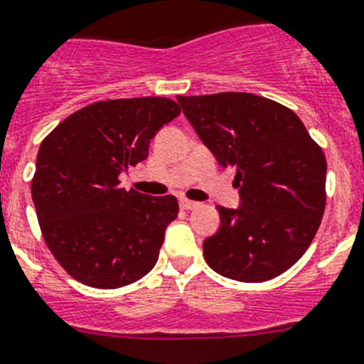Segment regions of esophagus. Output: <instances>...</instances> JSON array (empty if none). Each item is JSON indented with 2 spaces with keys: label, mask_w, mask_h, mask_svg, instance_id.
Wrapping results in <instances>:
<instances>
[{
  "label": "esophagus",
  "mask_w": 364,
  "mask_h": 364,
  "mask_svg": "<svg viewBox=\"0 0 364 364\" xmlns=\"http://www.w3.org/2000/svg\"><path fill=\"white\" fill-rule=\"evenodd\" d=\"M179 205H181V209H185V210H192V209H196L200 203H198V201L187 200V198H181V200H179Z\"/></svg>",
  "instance_id": "34e87169"
}]
</instances>
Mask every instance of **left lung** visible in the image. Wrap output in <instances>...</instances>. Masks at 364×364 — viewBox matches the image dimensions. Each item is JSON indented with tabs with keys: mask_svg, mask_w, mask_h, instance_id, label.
<instances>
[{
	"mask_svg": "<svg viewBox=\"0 0 364 364\" xmlns=\"http://www.w3.org/2000/svg\"><path fill=\"white\" fill-rule=\"evenodd\" d=\"M220 166L237 170V209L216 207L220 229L203 240L220 276L259 283L287 272L309 248L326 209V157L304 122L248 92L177 96Z\"/></svg>",
	"mask_w": 364,
	"mask_h": 364,
	"instance_id": "left-lung-1",
	"label": "left lung"
}]
</instances>
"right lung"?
Here are the masks:
<instances>
[{
	"mask_svg": "<svg viewBox=\"0 0 364 364\" xmlns=\"http://www.w3.org/2000/svg\"><path fill=\"white\" fill-rule=\"evenodd\" d=\"M181 109L168 97L107 100L79 109L42 140L31 196L53 257L73 279L118 289L144 277L177 218L173 196L120 188V173Z\"/></svg>",
	"mask_w": 364,
	"mask_h": 364,
	"instance_id": "right-lung-1",
	"label": "right lung"
}]
</instances>
